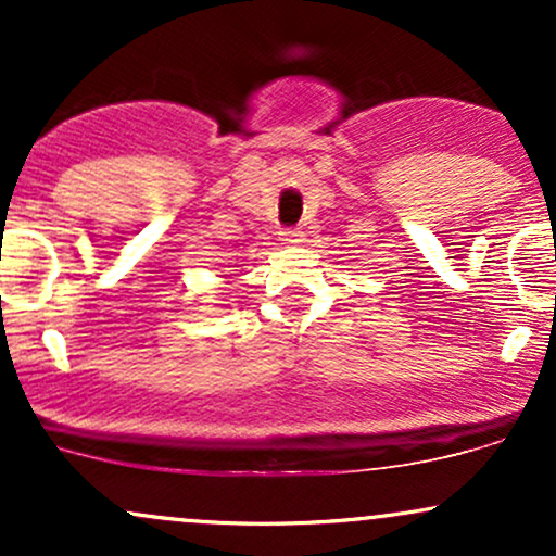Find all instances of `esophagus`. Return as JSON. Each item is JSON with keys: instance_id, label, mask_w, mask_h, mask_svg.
I'll list each match as a JSON object with an SVG mask.
<instances>
[{"instance_id": "esophagus-1", "label": "esophagus", "mask_w": 556, "mask_h": 556, "mask_svg": "<svg viewBox=\"0 0 556 556\" xmlns=\"http://www.w3.org/2000/svg\"><path fill=\"white\" fill-rule=\"evenodd\" d=\"M282 240L285 242H303V232H300L298 227H287L282 232Z\"/></svg>"}]
</instances>
